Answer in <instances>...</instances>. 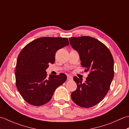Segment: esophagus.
Instances as JSON below:
<instances>
[{
	"mask_svg": "<svg viewBox=\"0 0 129 129\" xmlns=\"http://www.w3.org/2000/svg\"><path fill=\"white\" fill-rule=\"evenodd\" d=\"M72 78H73L72 76H69V75L67 76V80H72Z\"/></svg>",
	"mask_w": 129,
	"mask_h": 129,
	"instance_id": "obj_1",
	"label": "esophagus"
}]
</instances>
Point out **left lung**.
<instances>
[{
  "label": "left lung",
  "mask_w": 129,
  "mask_h": 129,
  "mask_svg": "<svg viewBox=\"0 0 129 129\" xmlns=\"http://www.w3.org/2000/svg\"><path fill=\"white\" fill-rule=\"evenodd\" d=\"M69 40L79 53L82 67L90 71L84 83L82 79L73 77L77 88L72 92L71 99L80 107H92L101 102L109 90L114 76V59L109 48L95 38L82 36Z\"/></svg>",
  "instance_id": "8db88e82"
}]
</instances>
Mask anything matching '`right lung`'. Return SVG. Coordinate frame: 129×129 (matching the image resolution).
Wrapping results in <instances>:
<instances>
[{
  "instance_id": "add662e5",
  "label": "right lung",
  "mask_w": 129,
  "mask_h": 129,
  "mask_svg": "<svg viewBox=\"0 0 129 129\" xmlns=\"http://www.w3.org/2000/svg\"><path fill=\"white\" fill-rule=\"evenodd\" d=\"M70 44L67 38L42 37L26 45L18 55L15 81L24 100L39 106L51 100L56 89L67 80L64 73L49 75L46 70L55 62L58 50Z\"/></svg>"
}]
</instances>
